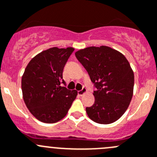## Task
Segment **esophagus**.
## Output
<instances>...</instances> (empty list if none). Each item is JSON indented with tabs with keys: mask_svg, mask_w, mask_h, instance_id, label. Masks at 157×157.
<instances>
[{
	"mask_svg": "<svg viewBox=\"0 0 157 157\" xmlns=\"http://www.w3.org/2000/svg\"><path fill=\"white\" fill-rule=\"evenodd\" d=\"M86 92V88L85 87V86H83L80 90L77 91V94H78V95L82 96V95H83V94H84Z\"/></svg>",
	"mask_w": 157,
	"mask_h": 157,
	"instance_id": "obj_1",
	"label": "esophagus"
}]
</instances>
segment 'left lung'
<instances>
[{
  "label": "left lung",
  "instance_id": "obj_1",
  "mask_svg": "<svg viewBox=\"0 0 157 157\" xmlns=\"http://www.w3.org/2000/svg\"><path fill=\"white\" fill-rule=\"evenodd\" d=\"M96 90L93 106L86 108L94 122L109 124L126 112L131 101L134 74L124 54L106 46L89 47L75 53Z\"/></svg>",
  "mask_w": 157,
  "mask_h": 157
}]
</instances>
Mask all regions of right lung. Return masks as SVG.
Returning a JSON list of instances; mask_svg holds the SVG:
<instances>
[{"mask_svg":"<svg viewBox=\"0 0 157 157\" xmlns=\"http://www.w3.org/2000/svg\"><path fill=\"white\" fill-rule=\"evenodd\" d=\"M73 48H52L31 59L21 79L23 98L27 109L38 121L54 124L62 120L77 95L65 84L63 71Z\"/></svg>","mask_w":157,"mask_h":157,"instance_id":"right-lung-1","label":"right lung"}]
</instances>
